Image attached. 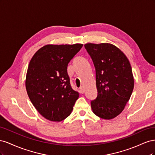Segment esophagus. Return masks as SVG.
I'll return each mask as SVG.
<instances>
[{"mask_svg":"<svg viewBox=\"0 0 155 155\" xmlns=\"http://www.w3.org/2000/svg\"><path fill=\"white\" fill-rule=\"evenodd\" d=\"M79 92H80L81 94H83L84 93V89H83V87H81L80 88H79Z\"/></svg>","mask_w":155,"mask_h":155,"instance_id":"esophagus-1","label":"esophagus"}]
</instances>
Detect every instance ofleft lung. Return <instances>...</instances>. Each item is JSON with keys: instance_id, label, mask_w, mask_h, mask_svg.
<instances>
[{"instance_id": "obj_1", "label": "left lung", "mask_w": 155, "mask_h": 155, "mask_svg": "<svg viewBox=\"0 0 155 155\" xmlns=\"http://www.w3.org/2000/svg\"><path fill=\"white\" fill-rule=\"evenodd\" d=\"M96 69L97 96L91 102L94 113L110 120L124 109L134 88V78L125 55L109 43L84 45Z\"/></svg>"}]
</instances>
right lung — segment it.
I'll use <instances>...</instances> for the list:
<instances>
[{"label": "right lung", "mask_w": 155, "mask_h": 155, "mask_svg": "<svg viewBox=\"0 0 155 155\" xmlns=\"http://www.w3.org/2000/svg\"><path fill=\"white\" fill-rule=\"evenodd\" d=\"M82 44L48 45L37 51L28 68L26 88L37 110L52 121L64 120L71 114L79 97L72 89L68 64Z\"/></svg>", "instance_id": "add662e5"}]
</instances>
